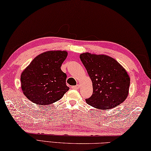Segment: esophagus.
I'll return each mask as SVG.
<instances>
[{"mask_svg": "<svg viewBox=\"0 0 151 151\" xmlns=\"http://www.w3.org/2000/svg\"><path fill=\"white\" fill-rule=\"evenodd\" d=\"M79 88H80V85L78 84L76 86H71V88L73 89V90H78Z\"/></svg>", "mask_w": 151, "mask_h": 151, "instance_id": "34e87169", "label": "esophagus"}]
</instances>
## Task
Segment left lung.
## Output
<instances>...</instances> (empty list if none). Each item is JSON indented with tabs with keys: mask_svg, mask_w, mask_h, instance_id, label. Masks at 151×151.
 <instances>
[{
	"mask_svg": "<svg viewBox=\"0 0 151 151\" xmlns=\"http://www.w3.org/2000/svg\"><path fill=\"white\" fill-rule=\"evenodd\" d=\"M80 58L92 81L93 93L86 103L100 110L120 104L129 93L130 79L125 69L111 57L88 52Z\"/></svg>",
	"mask_w": 151,
	"mask_h": 151,
	"instance_id": "left-lung-1",
	"label": "left lung"
}]
</instances>
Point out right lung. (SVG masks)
Instances as JSON below:
<instances>
[{"mask_svg": "<svg viewBox=\"0 0 151 151\" xmlns=\"http://www.w3.org/2000/svg\"><path fill=\"white\" fill-rule=\"evenodd\" d=\"M66 51H48L35 57L22 71V91L33 103L45 106L60 100L69 90L67 76L61 70Z\"/></svg>", "mask_w": 151, "mask_h": 151, "instance_id": "right-lung-1", "label": "right lung"}]
</instances>
